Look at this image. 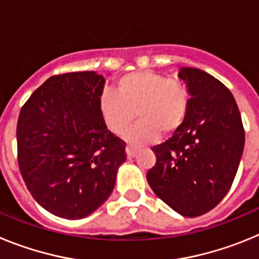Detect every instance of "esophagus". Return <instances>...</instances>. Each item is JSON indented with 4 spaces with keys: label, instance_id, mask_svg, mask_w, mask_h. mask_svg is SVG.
<instances>
[{
    "label": "esophagus",
    "instance_id": "esophagus-1",
    "mask_svg": "<svg viewBox=\"0 0 259 259\" xmlns=\"http://www.w3.org/2000/svg\"><path fill=\"white\" fill-rule=\"evenodd\" d=\"M125 153H127L128 158H134L135 155L137 154V149L134 148V146H127V148H125Z\"/></svg>",
    "mask_w": 259,
    "mask_h": 259
}]
</instances>
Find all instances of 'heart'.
<instances>
[{
	"instance_id": "b5f03b06",
	"label": "heart",
	"mask_w": 259,
	"mask_h": 259,
	"mask_svg": "<svg viewBox=\"0 0 259 259\" xmlns=\"http://www.w3.org/2000/svg\"><path fill=\"white\" fill-rule=\"evenodd\" d=\"M100 113L114 135L125 134L135 120L139 124L127 135L134 145L155 141L159 134H175L189 109V92L180 79L164 77L153 71H136L119 77L115 95L100 100Z\"/></svg>"
}]
</instances>
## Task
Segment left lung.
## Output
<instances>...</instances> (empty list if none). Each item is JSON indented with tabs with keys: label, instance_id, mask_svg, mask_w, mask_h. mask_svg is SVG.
<instances>
[{
	"label": "left lung",
	"instance_id": "obj_1",
	"mask_svg": "<svg viewBox=\"0 0 259 259\" xmlns=\"http://www.w3.org/2000/svg\"><path fill=\"white\" fill-rule=\"evenodd\" d=\"M189 109L180 128L153 146L154 166L146 174L158 197L183 217L214 209L230 191L241 159L245 132L230 89L198 68L183 67Z\"/></svg>",
	"mask_w": 259,
	"mask_h": 259
}]
</instances>
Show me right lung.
I'll return each instance as SVG.
<instances>
[{"instance_id":"obj_1","label":"right lung","mask_w":259,"mask_h":259,"mask_svg":"<svg viewBox=\"0 0 259 259\" xmlns=\"http://www.w3.org/2000/svg\"><path fill=\"white\" fill-rule=\"evenodd\" d=\"M105 79L95 71L49 77L20 110L18 164L32 197L50 214L81 219L109 198L125 144L100 113Z\"/></svg>"}]
</instances>
